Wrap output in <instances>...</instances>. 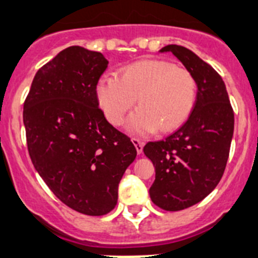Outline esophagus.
Here are the masks:
<instances>
[{
	"mask_svg": "<svg viewBox=\"0 0 258 258\" xmlns=\"http://www.w3.org/2000/svg\"><path fill=\"white\" fill-rule=\"evenodd\" d=\"M132 142H133V145L136 146V150H137V152H138V155H141L142 151H143V146H145V143L137 138L132 139Z\"/></svg>",
	"mask_w": 258,
	"mask_h": 258,
	"instance_id": "1",
	"label": "esophagus"
}]
</instances>
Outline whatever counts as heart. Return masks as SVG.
<instances>
[{"label":"heart","mask_w":258,"mask_h":258,"mask_svg":"<svg viewBox=\"0 0 258 258\" xmlns=\"http://www.w3.org/2000/svg\"><path fill=\"white\" fill-rule=\"evenodd\" d=\"M196 97L192 73L164 60L137 61L125 66L120 79L106 75L97 84L101 108L115 126L124 122L127 111L138 101L139 107L127 120V129L137 136L179 127L192 112Z\"/></svg>","instance_id":"1"}]
</instances>
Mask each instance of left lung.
Here are the masks:
<instances>
[{"instance_id": "obj_1", "label": "left lung", "mask_w": 258, "mask_h": 258, "mask_svg": "<svg viewBox=\"0 0 258 258\" xmlns=\"http://www.w3.org/2000/svg\"><path fill=\"white\" fill-rule=\"evenodd\" d=\"M192 73L197 100L188 120L164 141L148 142L145 155L152 161L156 179L150 197L160 209L180 211L207 197L225 171L234 132V111L216 70L190 49L169 44Z\"/></svg>"}]
</instances>
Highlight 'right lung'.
I'll list each match as a JSON object with an SVG mask.
<instances>
[{"label": "right lung", "mask_w": 258, "mask_h": 258, "mask_svg": "<svg viewBox=\"0 0 258 258\" xmlns=\"http://www.w3.org/2000/svg\"><path fill=\"white\" fill-rule=\"evenodd\" d=\"M107 63L101 52L68 47L38 70L23 111L38 174L61 202L89 216L116 206L119 183L137 156L131 138L98 107L97 84Z\"/></svg>", "instance_id": "1"}]
</instances>
